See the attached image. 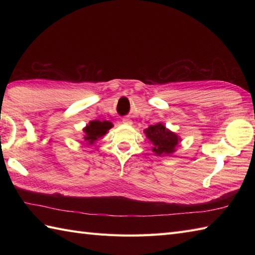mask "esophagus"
Returning <instances> with one entry per match:
<instances>
[{
    "mask_svg": "<svg viewBox=\"0 0 255 255\" xmlns=\"http://www.w3.org/2000/svg\"><path fill=\"white\" fill-rule=\"evenodd\" d=\"M123 124H125V125H131L132 122L129 118H123Z\"/></svg>",
    "mask_w": 255,
    "mask_h": 255,
    "instance_id": "esophagus-1",
    "label": "esophagus"
}]
</instances>
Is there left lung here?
<instances>
[{"instance_id":"obj_1","label":"left lung","mask_w":255,"mask_h":255,"mask_svg":"<svg viewBox=\"0 0 255 255\" xmlns=\"http://www.w3.org/2000/svg\"><path fill=\"white\" fill-rule=\"evenodd\" d=\"M148 139L154 145L152 151L158 155L171 154L175 151L178 142V137L174 132L166 129L162 124H156L149 126L144 130Z\"/></svg>"}]
</instances>
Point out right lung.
<instances>
[{
  "instance_id": "1",
  "label": "right lung",
  "mask_w": 255,
  "mask_h": 255,
  "mask_svg": "<svg viewBox=\"0 0 255 255\" xmlns=\"http://www.w3.org/2000/svg\"><path fill=\"white\" fill-rule=\"evenodd\" d=\"M113 127V124L110 122H101V121H93L91 122L88 126L84 128L85 136L84 139L89 143H93L95 140L101 138L102 136L107 132L110 128Z\"/></svg>"
}]
</instances>
